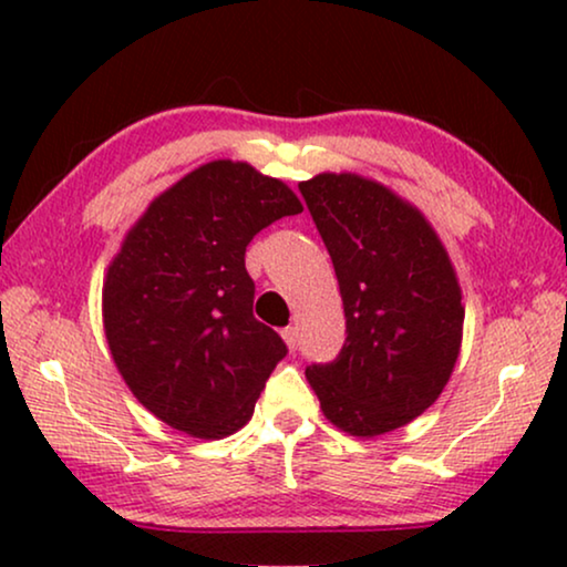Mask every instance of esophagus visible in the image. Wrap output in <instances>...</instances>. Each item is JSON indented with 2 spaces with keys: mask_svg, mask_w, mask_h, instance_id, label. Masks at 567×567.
I'll use <instances>...</instances> for the list:
<instances>
[{
  "mask_svg": "<svg viewBox=\"0 0 567 567\" xmlns=\"http://www.w3.org/2000/svg\"><path fill=\"white\" fill-rule=\"evenodd\" d=\"M281 336H284V340H286V346H289L291 351H293V348H297V340H299V330L293 328V324H289V328H286V330L281 332Z\"/></svg>",
  "mask_w": 567,
  "mask_h": 567,
  "instance_id": "esophagus-1",
  "label": "esophagus"
}]
</instances>
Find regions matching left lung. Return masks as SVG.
<instances>
[{
	"mask_svg": "<svg viewBox=\"0 0 567 567\" xmlns=\"http://www.w3.org/2000/svg\"><path fill=\"white\" fill-rule=\"evenodd\" d=\"M336 268L346 343L307 367L324 417L379 436L431 408L462 346V289L425 216L382 183L322 173L299 183Z\"/></svg>",
	"mask_w": 567,
	"mask_h": 567,
	"instance_id": "1",
	"label": "left lung"
}]
</instances>
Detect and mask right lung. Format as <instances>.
I'll return each instance as SVG.
<instances>
[{"label": "right lung", "instance_id": "obj_1", "mask_svg": "<svg viewBox=\"0 0 567 567\" xmlns=\"http://www.w3.org/2000/svg\"><path fill=\"white\" fill-rule=\"evenodd\" d=\"M301 214L289 185L247 162L200 165L154 198L103 286L105 338L128 390L173 429L221 439L252 417L289 353L252 317L250 239Z\"/></svg>", "mask_w": 567, "mask_h": 567}]
</instances>
